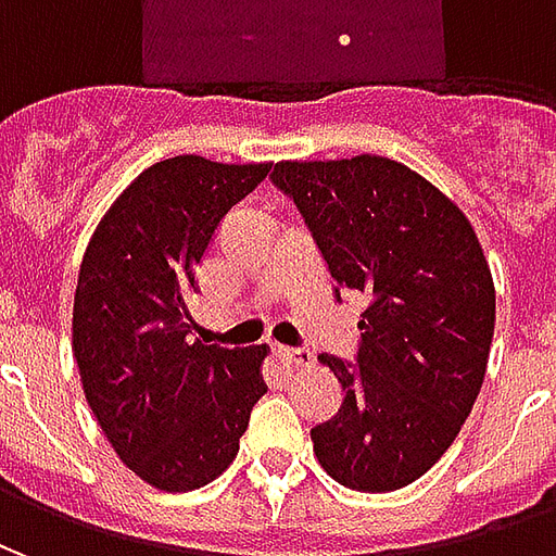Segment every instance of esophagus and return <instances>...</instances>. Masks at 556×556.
<instances>
[{"instance_id": "34e87169", "label": "esophagus", "mask_w": 556, "mask_h": 556, "mask_svg": "<svg viewBox=\"0 0 556 556\" xmlns=\"http://www.w3.org/2000/svg\"><path fill=\"white\" fill-rule=\"evenodd\" d=\"M277 351V357L282 363H289V366H306V363L313 361V354H309V349H274Z\"/></svg>"}]
</instances>
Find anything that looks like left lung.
<instances>
[{"label":"left lung","mask_w":556,"mask_h":556,"mask_svg":"<svg viewBox=\"0 0 556 556\" xmlns=\"http://www.w3.org/2000/svg\"><path fill=\"white\" fill-rule=\"evenodd\" d=\"M294 199L339 291L366 298L357 361L333 354L342 408L315 426L318 462L345 489L396 491L441 458L485 378L494 282L462 207L396 160H282Z\"/></svg>","instance_id":"obj_1"}]
</instances>
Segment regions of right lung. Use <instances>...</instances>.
Returning a JSON list of instances; mask_svg holds the SVG:
<instances>
[{"label":"right lung","mask_w":556,"mask_h":556,"mask_svg":"<svg viewBox=\"0 0 556 556\" xmlns=\"http://www.w3.org/2000/svg\"><path fill=\"white\" fill-rule=\"evenodd\" d=\"M270 163L181 154L148 166L91 235L74 294V357L106 441L160 491H193L238 455L267 393V345L190 342L195 267Z\"/></svg>","instance_id":"obj_1"}]
</instances>
